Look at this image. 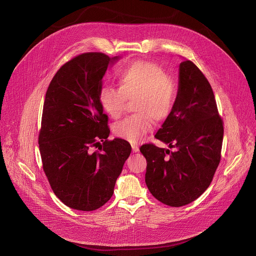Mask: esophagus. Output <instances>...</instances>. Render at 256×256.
<instances>
[{"label": "esophagus", "mask_w": 256, "mask_h": 256, "mask_svg": "<svg viewBox=\"0 0 256 256\" xmlns=\"http://www.w3.org/2000/svg\"><path fill=\"white\" fill-rule=\"evenodd\" d=\"M132 151H134V152H138V144H134L132 146Z\"/></svg>", "instance_id": "obj_1"}]
</instances>
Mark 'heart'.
<instances>
[{
  "mask_svg": "<svg viewBox=\"0 0 256 256\" xmlns=\"http://www.w3.org/2000/svg\"><path fill=\"white\" fill-rule=\"evenodd\" d=\"M120 88L104 87L99 101L104 112L120 118L126 100H134L136 112L114 126V132L130 142H138L152 128V120L163 122L172 114L178 98V84L165 68L152 62H136L118 74Z\"/></svg>",
  "mask_w": 256,
  "mask_h": 256,
  "instance_id": "1",
  "label": "heart"
}]
</instances>
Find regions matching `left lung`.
Returning a JSON list of instances; mask_svg holds the SVG:
<instances>
[{"label": "left lung", "mask_w": 256, "mask_h": 256, "mask_svg": "<svg viewBox=\"0 0 256 256\" xmlns=\"http://www.w3.org/2000/svg\"><path fill=\"white\" fill-rule=\"evenodd\" d=\"M224 122L210 84L192 62L179 66V92L172 114L155 138L175 151L153 142L140 146L147 160L146 184L169 206L188 204L210 186L221 161Z\"/></svg>", "instance_id": "left-lung-1"}]
</instances>
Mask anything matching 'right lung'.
<instances>
[{
  "label": "right lung",
  "instance_id": "1",
  "mask_svg": "<svg viewBox=\"0 0 256 256\" xmlns=\"http://www.w3.org/2000/svg\"><path fill=\"white\" fill-rule=\"evenodd\" d=\"M84 52L64 64L48 88L38 134L42 168L54 194L68 206L94 210L114 194L132 147L109 140L108 116L99 101L112 60Z\"/></svg>",
  "mask_w": 256,
  "mask_h": 256
}]
</instances>
